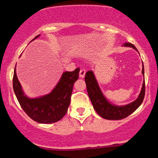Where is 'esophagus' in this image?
Here are the masks:
<instances>
[{
    "instance_id": "34e87169",
    "label": "esophagus",
    "mask_w": 158,
    "mask_h": 158,
    "mask_svg": "<svg viewBox=\"0 0 158 158\" xmlns=\"http://www.w3.org/2000/svg\"><path fill=\"white\" fill-rule=\"evenodd\" d=\"M85 73H86V70L84 68H81L80 71H79V77L80 78H84Z\"/></svg>"
}]
</instances>
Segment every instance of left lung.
I'll use <instances>...</instances> for the list:
<instances>
[{
    "instance_id": "8db88e82",
    "label": "left lung",
    "mask_w": 158,
    "mask_h": 158,
    "mask_svg": "<svg viewBox=\"0 0 158 158\" xmlns=\"http://www.w3.org/2000/svg\"><path fill=\"white\" fill-rule=\"evenodd\" d=\"M124 47L132 48L137 51L135 45L131 44V43H125ZM142 73L144 76L143 63ZM85 83H86L88 96H89L94 108L97 111V113L104 119L118 120V119L126 118L138 108V107L142 104L143 99H144L145 80L143 81L140 93H139L137 99H135L134 102L129 103V104L125 105V106H116V105L112 104L108 100V99L105 97L100 88H99L95 75L92 70H89V71L87 72L85 74Z\"/></svg>"
}]
</instances>
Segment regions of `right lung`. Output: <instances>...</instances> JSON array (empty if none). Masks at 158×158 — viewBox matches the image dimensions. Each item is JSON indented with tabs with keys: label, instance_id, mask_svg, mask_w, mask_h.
I'll return each instance as SVG.
<instances>
[{
	"label": "right lung",
	"instance_id": "right-lung-1",
	"mask_svg": "<svg viewBox=\"0 0 158 158\" xmlns=\"http://www.w3.org/2000/svg\"><path fill=\"white\" fill-rule=\"evenodd\" d=\"M35 36L33 40L39 38ZM79 68L72 72H64L52 91L41 97L30 98L24 94L14 70L13 90L19 104L29 117L35 122L50 124L58 122L68 111L70 103L73 86L79 78Z\"/></svg>",
	"mask_w": 158,
	"mask_h": 158
}]
</instances>
